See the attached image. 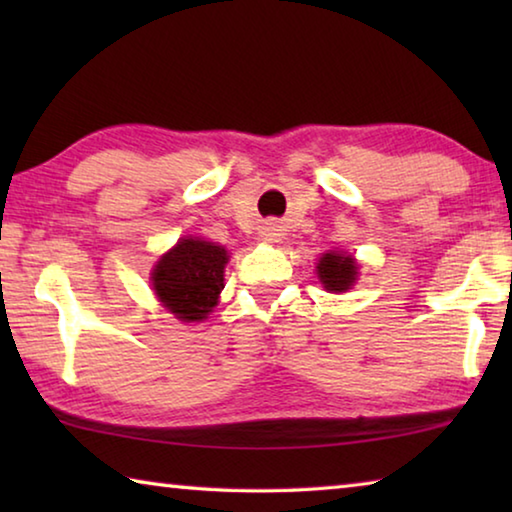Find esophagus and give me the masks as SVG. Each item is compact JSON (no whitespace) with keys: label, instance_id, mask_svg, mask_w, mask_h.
<instances>
[{"label":"esophagus","instance_id":"obj_1","mask_svg":"<svg viewBox=\"0 0 512 512\" xmlns=\"http://www.w3.org/2000/svg\"><path fill=\"white\" fill-rule=\"evenodd\" d=\"M264 237L268 239V241H275L277 237H280V232H277V225H273V223H268L266 228H264Z\"/></svg>","mask_w":512,"mask_h":512}]
</instances>
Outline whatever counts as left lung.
Wrapping results in <instances>:
<instances>
[{"mask_svg":"<svg viewBox=\"0 0 512 512\" xmlns=\"http://www.w3.org/2000/svg\"><path fill=\"white\" fill-rule=\"evenodd\" d=\"M316 268L320 282L325 284L327 291H348L352 282L357 280V262H354L352 255L345 257L341 253H327Z\"/></svg>","mask_w":512,"mask_h":512,"instance_id":"left-lung-1","label":"left lung"}]
</instances>
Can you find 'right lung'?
Listing matches in <instances>:
<instances>
[{
	"mask_svg": "<svg viewBox=\"0 0 512 512\" xmlns=\"http://www.w3.org/2000/svg\"><path fill=\"white\" fill-rule=\"evenodd\" d=\"M228 250L201 239H180L153 268V291L183 323L207 318L223 289Z\"/></svg>",
	"mask_w": 512,
	"mask_h": 512,
	"instance_id": "obj_1",
	"label": "right lung"
}]
</instances>
